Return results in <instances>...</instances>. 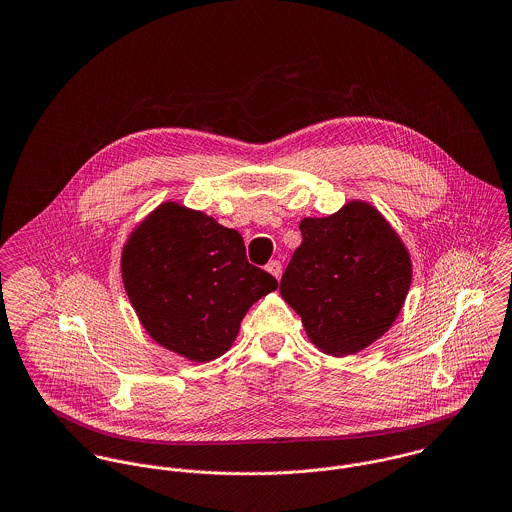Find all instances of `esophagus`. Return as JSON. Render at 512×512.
Here are the masks:
<instances>
[{"label":"esophagus","mask_w":512,"mask_h":512,"mask_svg":"<svg viewBox=\"0 0 512 512\" xmlns=\"http://www.w3.org/2000/svg\"><path fill=\"white\" fill-rule=\"evenodd\" d=\"M266 270H268V272H270V274H272V276H274L276 279L281 278V272H283V270H281V264H279L278 260H272V262L266 266Z\"/></svg>","instance_id":"34e87169"}]
</instances>
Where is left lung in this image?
I'll return each mask as SVG.
<instances>
[{
	"instance_id": "8db88e82",
	"label": "left lung",
	"mask_w": 512,
	"mask_h": 512,
	"mask_svg": "<svg viewBox=\"0 0 512 512\" xmlns=\"http://www.w3.org/2000/svg\"><path fill=\"white\" fill-rule=\"evenodd\" d=\"M301 246L279 293L309 340L344 358L372 346L397 321L413 279L411 254L391 223L362 199L299 223Z\"/></svg>"
}]
</instances>
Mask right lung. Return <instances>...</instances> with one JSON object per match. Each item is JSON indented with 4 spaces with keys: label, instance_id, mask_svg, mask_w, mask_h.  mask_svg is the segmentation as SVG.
I'll list each match as a JSON object with an SVG mask.
<instances>
[{
    "label": "right lung",
    "instance_id": "add662e5",
    "mask_svg": "<svg viewBox=\"0 0 512 512\" xmlns=\"http://www.w3.org/2000/svg\"><path fill=\"white\" fill-rule=\"evenodd\" d=\"M121 276L146 334L197 364L223 356L248 309L278 289L248 264L240 234L172 199L127 236Z\"/></svg>",
    "mask_w": 512,
    "mask_h": 512
}]
</instances>
